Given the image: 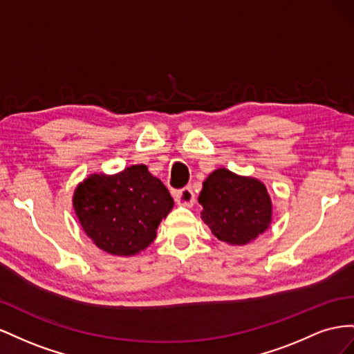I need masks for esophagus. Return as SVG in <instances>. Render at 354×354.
Wrapping results in <instances>:
<instances>
[{
    "label": "esophagus",
    "mask_w": 354,
    "mask_h": 354,
    "mask_svg": "<svg viewBox=\"0 0 354 354\" xmlns=\"http://www.w3.org/2000/svg\"><path fill=\"white\" fill-rule=\"evenodd\" d=\"M175 200L178 205H183V206H193L194 201H196V196L193 193V189H191V187H185L183 189H178L175 193Z\"/></svg>",
    "instance_id": "34e87169"
}]
</instances>
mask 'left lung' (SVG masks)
Masks as SVG:
<instances>
[{
  "instance_id": "8db88e82",
  "label": "left lung",
  "mask_w": 354,
  "mask_h": 354,
  "mask_svg": "<svg viewBox=\"0 0 354 354\" xmlns=\"http://www.w3.org/2000/svg\"><path fill=\"white\" fill-rule=\"evenodd\" d=\"M198 203L205 224L228 245H248L271 224L272 205L266 185L224 167L207 176Z\"/></svg>"
}]
</instances>
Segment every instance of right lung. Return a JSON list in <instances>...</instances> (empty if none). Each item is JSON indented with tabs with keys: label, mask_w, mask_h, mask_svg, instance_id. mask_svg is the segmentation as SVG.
<instances>
[{
	"label": "right lung",
	"mask_w": 354,
	"mask_h": 354,
	"mask_svg": "<svg viewBox=\"0 0 354 354\" xmlns=\"http://www.w3.org/2000/svg\"><path fill=\"white\" fill-rule=\"evenodd\" d=\"M73 205L80 224L99 249L130 257L153 243L174 198L147 166L136 165L117 175H90L77 187Z\"/></svg>",
	"instance_id": "right-lung-1"
}]
</instances>
